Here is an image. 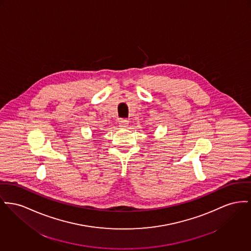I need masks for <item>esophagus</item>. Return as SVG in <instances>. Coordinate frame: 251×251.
Returning a JSON list of instances; mask_svg holds the SVG:
<instances>
[{"instance_id":"34e87169","label":"esophagus","mask_w":251,"mask_h":251,"mask_svg":"<svg viewBox=\"0 0 251 251\" xmlns=\"http://www.w3.org/2000/svg\"><path fill=\"white\" fill-rule=\"evenodd\" d=\"M118 124H119V126H120V127L124 128V127H127V126H128L129 121H128L127 119H120V120L118 121Z\"/></svg>"}]
</instances>
